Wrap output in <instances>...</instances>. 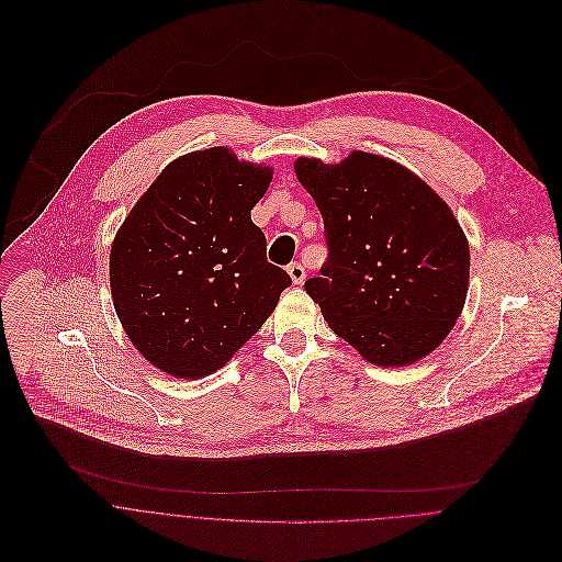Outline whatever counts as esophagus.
<instances>
[{"label": "esophagus", "mask_w": 562, "mask_h": 562, "mask_svg": "<svg viewBox=\"0 0 562 562\" xmlns=\"http://www.w3.org/2000/svg\"><path fill=\"white\" fill-rule=\"evenodd\" d=\"M288 274L292 277V281H294L296 285L305 281V268H303L299 261H294V263H290V266H288Z\"/></svg>", "instance_id": "esophagus-1"}]
</instances>
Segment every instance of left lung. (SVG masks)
Masks as SVG:
<instances>
[{
  "label": "left lung",
  "mask_w": 562,
  "mask_h": 562,
  "mask_svg": "<svg viewBox=\"0 0 562 562\" xmlns=\"http://www.w3.org/2000/svg\"><path fill=\"white\" fill-rule=\"evenodd\" d=\"M321 216L327 259L305 281L331 331L370 363L409 366L454 327L470 246L447 203L407 168L355 150L294 164Z\"/></svg>",
  "instance_id": "8db88e82"
}]
</instances>
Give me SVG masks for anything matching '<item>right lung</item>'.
Returning a JSON list of instances; mask_svg holds the SVG:
<instances>
[{"label": "right lung", "instance_id": "obj_1", "mask_svg": "<svg viewBox=\"0 0 562 562\" xmlns=\"http://www.w3.org/2000/svg\"><path fill=\"white\" fill-rule=\"evenodd\" d=\"M272 170L210 148L172 161L131 210L110 250V290L135 348L199 379L261 329L290 274L266 257L250 210Z\"/></svg>", "mask_w": 562, "mask_h": 562}]
</instances>
